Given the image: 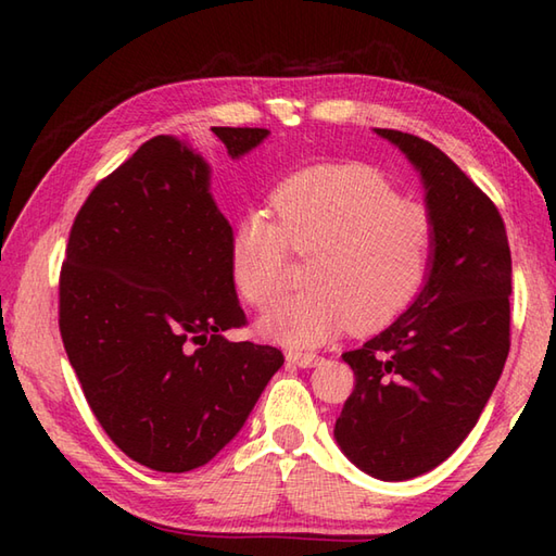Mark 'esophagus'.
Listing matches in <instances>:
<instances>
[{"label": "esophagus", "mask_w": 556, "mask_h": 556, "mask_svg": "<svg viewBox=\"0 0 556 556\" xmlns=\"http://www.w3.org/2000/svg\"><path fill=\"white\" fill-rule=\"evenodd\" d=\"M287 361L293 363V365H299V368H308V365H313L317 361V353H313V351H289Z\"/></svg>", "instance_id": "34e87169"}]
</instances>
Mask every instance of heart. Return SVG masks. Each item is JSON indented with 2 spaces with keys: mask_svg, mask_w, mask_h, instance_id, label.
I'll return each instance as SVG.
<instances>
[{
  "mask_svg": "<svg viewBox=\"0 0 556 556\" xmlns=\"http://www.w3.org/2000/svg\"><path fill=\"white\" fill-rule=\"evenodd\" d=\"M236 224L229 267L241 299L267 305L287 285L289 251L311 257L305 289L260 317V332L293 349L317 346L351 325L384 327L404 313L428 277L434 251L430 210L399 198L365 167L296 174Z\"/></svg>",
  "mask_w": 556,
  "mask_h": 556,
  "instance_id": "obj_1",
  "label": "heart"
}]
</instances>
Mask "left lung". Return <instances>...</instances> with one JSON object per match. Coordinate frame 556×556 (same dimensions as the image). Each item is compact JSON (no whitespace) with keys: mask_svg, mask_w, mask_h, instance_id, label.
<instances>
[{"mask_svg":"<svg viewBox=\"0 0 556 556\" xmlns=\"http://www.w3.org/2000/svg\"><path fill=\"white\" fill-rule=\"evenodd\" d=\"M422 174L434 219L430 277L410 308L344 361L356 387L334 425L380 480L428 473L476 428L511 346V251L497 205L444 152L377 128Z\"/></svg>","mask_w":556,"mask_h":556,"instance_id":"left-lung-1","label":"left lung"}]
</instances>
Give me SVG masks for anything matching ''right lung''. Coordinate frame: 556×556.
I'll return each mask as SVG.
<instances>
[{
  "label": "right lung",
  "instance_id": "right-lung-1",
  "mask_svg": "<svg viewBox=\"0 0 556 556\" xmlns=\"http://www.w3.org/2000/svg\"><path fill=\"white\" fill-rule=\"evenodd\" d=\"M212 134L239 157L267 128ZM207 179L179 140H146L80 205L59 271V332L88 406L160 473L205 466L285 363L277 346L224 337L248 320Z\"/></svg>",
  "mask_w": 556,
  "mask_h": 556
}]
</instances>
